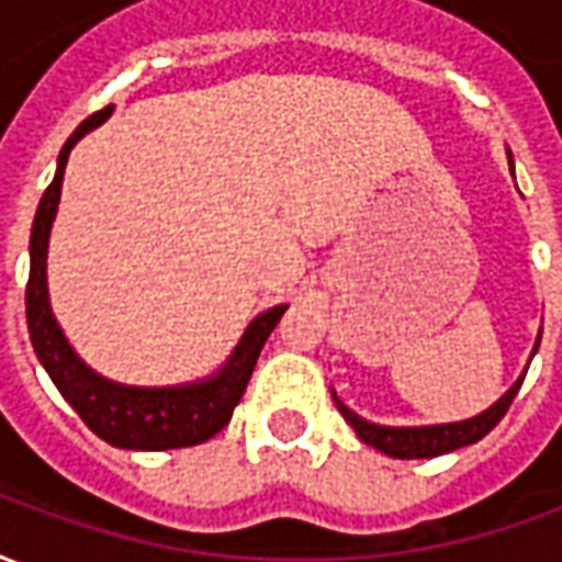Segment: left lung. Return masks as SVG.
Instances as JSON below:
<instances>
[{"instance_id": "obj_1", "label": "left lung", "mask_w": 562, "mask_h": 562, "mask_svg": "<svg viewBox=\"0 0 562 562\" xmlns=\"http://www.w3.org/2000/svg\"><path fill=\"white\" fill-rule=\"evenodd\" d=\"M508 168L515 173V161H512V153H508ZM539 340H542V330H539ZM539 340L532 346V355L539 349ZM530 367V364H527ZM527 376V370L520 373L518 382L512 385V389L494 403V406H487L484 413L472 415L467 422H451V424H422V427H391V424H373L361 418L358 413H352L346 403L334 394V403H337V409L346 422L352 424V430L358 434L361 442L367 446H373L382 454H389V458H401V460H415V458H439V454H448V451H458L463 446H472V442H479L482 436H487L494 430L499 418L508 413V406L515 401V394L520 391V382Z\"/></svg>"}]
</instances>
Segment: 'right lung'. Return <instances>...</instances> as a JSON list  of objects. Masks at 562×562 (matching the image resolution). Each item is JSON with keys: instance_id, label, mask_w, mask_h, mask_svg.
<instances>
[{"instance_id": "obj_1", "label": "right lung", "mask_w": 562, "mask_h": 562, "mask_svg": "<svg viewBox=\"0 0 562 562\" xmlns=\"http://www.w3.org/2000/svg\"><path fill=\"white\" fill-rule=\"evenodd\" d=\"M114 108H104L99 114L87 116L56 159L54 183L38 201L30 237V282H26V325H30L32 349L38 361L54 379L59 394L68 406L83 418L92 434L104 442L128 451H168V448H189L207 442L232 422L234 406L240 403L246 382L256 370L261 346L268 342L270 330L277 328L289 304L270 306L261 316L246 325L244 337L234 346L228 361L207 379H195L186 385H165V389H144V385H123L114 379H104L80 358L59 328L50 292H47V246L54 228L63 177L71 149L83 135L99 128L111 116Z\"/></svg>"}]
</instances>
